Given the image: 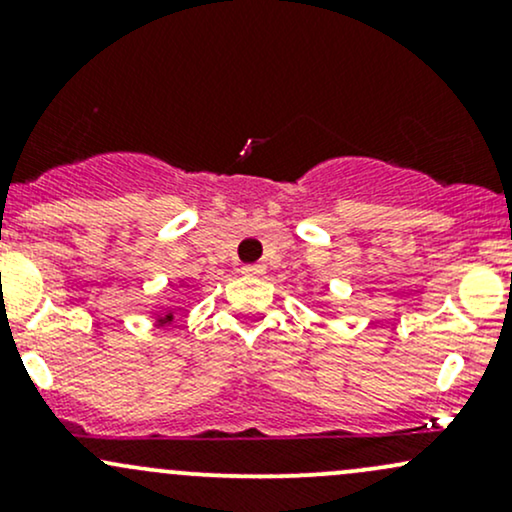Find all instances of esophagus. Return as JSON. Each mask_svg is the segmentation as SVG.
<instances>
[{"label":"esophagus","mask_w":512,"mask_h":512,"mask_svg":"<svg viewBox=\"0 0 512 512\" xmlns=\"http://www.w3.org/2000/svg\"><path fill=\"white\" fill-rule=\"evenodd\" d=\"M240 272L245 276H264V264H245Z\"/></svg>","instance_id":"34e87169"}]
</instances>
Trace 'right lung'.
Listing matches in <instances>:
<instances>
[{"label":"right lung","instance_id":"add662e5","mask_svg":"<svg viewBox=\"0 0 512 512\" xmlns=\"http://www.w3.org/2000/svg\"><path fill=\"white\" fill-rule=\"evenodd\" d=\"M185 286H187V279H178V281H175V284H168V289L170 291H180V289H185ZM168 289H163V293H166ZM173 320H175V315L173 313H166V315H156L154 322H156L158 327H166Z\"/></svg>","mask_w":512,"mask_h":512}]
</instances>
